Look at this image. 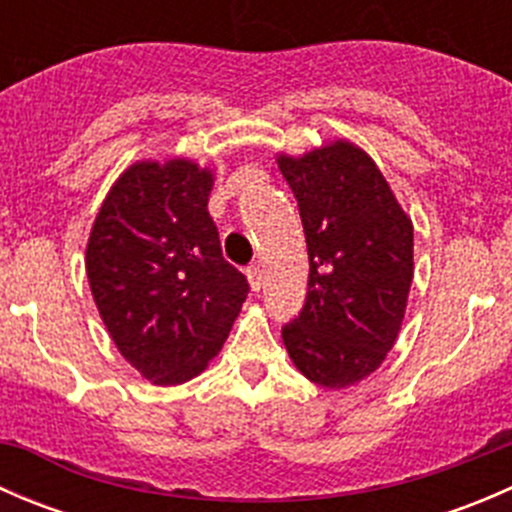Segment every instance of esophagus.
Instances as JSON below:
<instances>
[{
    "mask_svg": "<svg viewBox=\"0 0 512 512\" xmlns=\"http://www.w3.org/2000/svg\"><path fill=\"white\" fill-rule=\"evenodd\" d=\"M245 272H247V280H250V287L255 289V292H260V287H262V270H260V265H250Z\"/></svg>",
    "mask_w": 512,
    "mask_h": 512,
    "instance_id": "1",
    "label": "esophagus"
}]
</instances>
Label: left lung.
<instances>
[{
  "label": "left lung",
  "mask_w": 512,
  "mask_h": 512,
  "mask_svg": "<svg viewBox=\"0 0 512 512\" xmlns=\"http://www.w3.org/2000/svg\"><path fill=\"white\" fill-rule=\"evenodd\" d=\"M309 255L307 299L282 339L299 371L344 389L381 366L414 280V225L376 163L349 141L280 156Z\"/></svg>",
  "instance_id": "obj_1"
}]
</instances>
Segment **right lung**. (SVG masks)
<instances>
[{
  "instance_id": "add662e5",
  "label": "right lung",
  "mask_w": 512,
  "mask_h": 512,
  "mask_svg": "<svg viewBox=\"0 0 512 512\" xmlns=\"http://www.w3.org/2000/svg\"><path fill=\"white\" fill-rule=\"evenodd\" d=\"M213 173L185 158L138 160L91 227L86 275L118 352L158 386L220 352L250 285L223 257L208 213Z\"/></svg>"
}]
</instances>
